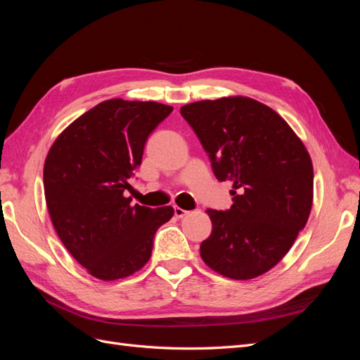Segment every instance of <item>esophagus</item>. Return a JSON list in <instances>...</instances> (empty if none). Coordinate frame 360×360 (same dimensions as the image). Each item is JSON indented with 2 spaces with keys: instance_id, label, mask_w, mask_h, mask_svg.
I'll use <instances>...</instances> for the list:
<instances>
[{
  "instance_id": "obj_1",
  "label": "esophagus",
  "mask_w": 360,
  "mask_h": 360,
  "mask_svg": "<svg viewBox=\"0 0 360 360\" xmlns=\"http://www.w3.org/2000/svg\"><path fill=\"white\" fill-rule=\"evenodd\" d=\"M186 214H188V212H186V210L180 209V207H174V216L179 217V219H180V217H184Z\"/></svg>"
}]
</instances>
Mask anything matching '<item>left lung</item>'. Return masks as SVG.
I'll return each instance as SVG.
<instances>
[{
  "label": "left lung",
  "mask_w": 360,
  "mask_h": 360,
  "mask_svg": "<svg viewBox=\"0 0 360 360\" xmlns=\"http://www.w3.org/2000/svg\"><path fill=\"white\" fill-rule=\"evenodd\" d=\"M209 153L214 176L233 181L230 210H207L212 234L204 263L236 281L264 275L287 255L308 222L314 200L312 160L290 124L245 96L180 108Z\"/></svg>",
  "instance_id": "8db88e82"
}]
</instances>
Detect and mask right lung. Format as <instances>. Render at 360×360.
Here are the masks:
<instances>
[{"instance_id":"right-lung-1","label":"right lung","mask_w":360,"mask_h":360,"mask_svg":"<svg viewBox=\"0 0 360 360\" xmlns=\"http://www.w3.org/2000/svg\"><path fill=\"white\" fill-rule=\"evenodd\" d=\"M172 111L158 102L110 99L70 123L53 141L43 168L48 212L63 245L102 281L134 275L151 257L171 205H132L129 179L148 135Z\"/></svg>"}]
</instances>
